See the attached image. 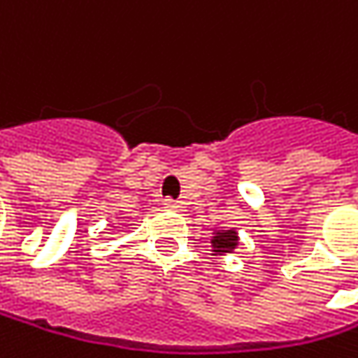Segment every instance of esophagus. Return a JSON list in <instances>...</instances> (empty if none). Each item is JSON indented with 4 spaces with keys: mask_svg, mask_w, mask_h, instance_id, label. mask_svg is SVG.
Wrapping results in <instances>:
<instances>
[{
    "mask_svg": "<svg viewBox=\"0 0 358 358\" xmlns=\"http://www.w3.org/2000/svg\"><path fill=\"white\" fill-rule=\"evenodd\" d=\"M165 208L167 210H173V212H182L185 210V203L182 201H173V199H165Z\"/></svg>",
    "mask_w": 358,
    "mask_h": 358,
    "instance_id": "34e87169",
    "label": "esophagus"
}]
</instances>
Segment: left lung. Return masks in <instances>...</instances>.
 I'll list each match as a JSON object with an SVG mask.
<instances>
[{
  "mask_svg": "<svg viewBox=\"0 0 358 358\" xmlns=\"http://www.w3.org/2000/svg\"><path fill=\"white\" fill-rule=\"evenodd\" d=\"M239 245V237L235 229L229 231H216L212 237V256H227L233 254Z\"/></svg>",
  "mask_w": 358,
  "mask_h": 358,
  "instance_id": "8db88e82",
  "label": "left lung"
}]
</instances>
